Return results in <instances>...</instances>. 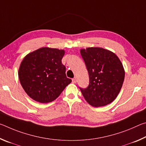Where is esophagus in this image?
<instances>
[{
	"label": "esophagus",
	"mask_w": 146,
	"mask_h": 146,
	"mask_svg": "<svg viewBox=\"0 0 146 146\" xmlns=\"http://www.w3.org/2000/svg\"><path fill=\"white\" fill-rule=\"evenodd\" d=\"M72 82L73 83H76V78H73L72 79Z\"/></svg>",
	"instance_id": "obj_1"
}]
</instances>
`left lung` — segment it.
I'll use <instances>...</instances> for the list:
<instances>
[{
	"mask_svg": "<svg viewBox=\"0 0 146 146\" xmlns=\"http://www.w3.org/2000/svg\"><path fill=\"white\" fill-rule=\"evenodd\" d=\"M87 68L90 83L80 90L86 100L94 107L112 102L119 93L125 71L120 59L111 51L102 48L80 49Z\"/></svg>",
	"mask_w": 146,
	"mask_h": 146,
	"instance_id": "obj_1",
	"label": "left lung"
}]
</instances>
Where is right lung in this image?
I'll use <instances>...</instances> for the list:
<instances>
[{
	"label": "right lung",
	"mask_w": 146,
	"mask_h": 146,
	"mask_svg": "<svg viewBox=\"0 0 146 146\" xmlns=\"http://www.w3.org/2000/svg\"><path fill=\"white\" fill-rule=\"evenodd\" d=\"M64 53L62 49L42 48L24 58L19 68V78L32 99L40 103L52 102L71 82L62 63Z\"/></svg>",
	"instance_id": "1"
}]
</instances>
